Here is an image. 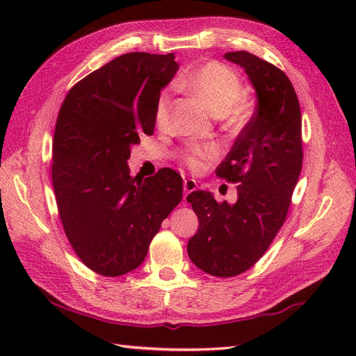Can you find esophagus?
<instances>
[{
  "instance_id": "34e87169",
  "label": "esophagus",
  "mask_w": 356,
  "mask_h": 356,
  "mask_svg": "<svg viewBox=\"0 0 356 356\" xmlns=\"http://www.w3.org/2000/svg\"><path fill=\"white\" fill-rule=\"evenodd\" d=\"M196 188H197V184H196L195 179H186L184 181V200L187 199L190 193H193Z\"/></svg>"
}]
</instances>
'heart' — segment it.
I'll return each mask as SVG.
<instances>
[{"instance_id": "obj_1", "label": "heart", "mask_w": 356, "mask_h": 356, "mask_svg": "<svg viewBox=\"0 0 356 356\" xmlns=\"http://www.w3.org/2000/svg\"><path fill=\"white\" fill-rule=\"evenodd\" d=\"M182 86L195 95L213 117H224L242 95V83L238 75L220 62H209L200 67L182 81ZM169 108L170 95L163 92L156 105V122L159 126L168 123ZM211 156V149H195L186 157V163L193 170H200Z\"/></svg>"}]
</instances>
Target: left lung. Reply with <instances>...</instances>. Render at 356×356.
<instances>
[{
  "label": "left lung",
  "instance_id": "obj_1",
  "mask_svg": "<svg viewBox=\"0 0 356 356\" xmlns=\"http://www.w3.org/2000/svg\"><path fill=\"white\" fill-rule=\"evenodd\" d=\"M224 59L246 72L257 105L217 168L218 177L239 182L238 200L217 203L204 190L188 195L199 230L187 252L204 273L230 277L260 260L282 227L303 152L300 105L285 72L243 50L225 53Z\"/></svg>",
  "mask_w": 356,
  "mask_h": 356
}]
</instances>
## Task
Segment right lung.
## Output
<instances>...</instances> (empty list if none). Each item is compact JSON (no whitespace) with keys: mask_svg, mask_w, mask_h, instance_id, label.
<instances>
[{"mask_svg":"<svg viewBox=\"0 0 356 356\" xmlns=\"http://www.w3.org/2000/svg\"><path fill=\"white\" fill-rule=\"evenodd\" d=\"M178 68L174 53H127L75 84L60 106L53 188L72 250L99 275L135 270L182 199L174 169L143 181L127 165L139 136L153 135L160 92Z\"/></svg>","mask_w":356,"mask_h":356,"instance_id":"add662e5","label":"right lung"}]
</instances>
